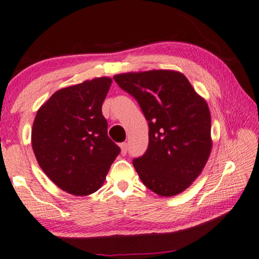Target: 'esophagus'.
Here are the masks:
<instances>
[{
	"mask_svg": "<svg viewBox=\"0 0 259 259\" xmlns=\"http://www.w3.org/2000/svg\"><path fill=\"white\" fill-rule=\"evenodd\" d=\"M120 147H121L122 154H123V155L126 154V152H128V144H126V143H121Z\"/></svg>",
	"mask_w": 259,
	"mask_h": 259,
	"instance_id": "obj_1",
	"label": "esophagus"
}]
</instances>
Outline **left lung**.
<instances>
[{
  "instance_id": "left-lung-1",
  "label": "left lung",
  "mask_w": 259,
  "mask_h": 259,
  "mask_svg": "<svg viewBox=\"0 0 259 259\" xmlns=\"http://www.w3.org/2000/svg\"><path fill=\"white\" fill-rule=\"evenodd\" d=\"M149 121V146L134 167L159 196L186 190L202 173L212 149L211 115L183 73L151 70L115 75Z\"/></svg>"
}]
</instances>
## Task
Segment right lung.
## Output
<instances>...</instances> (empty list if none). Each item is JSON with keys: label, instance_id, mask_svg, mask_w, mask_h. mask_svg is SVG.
Returning <instances> with one entry per match:
<instances>
[{"label": "right lung", "instance_id": "add662e5", "mask_svg": "<svg viewBox=\"0 0 259 259\" xmlns=\"http://www.w3.org/2000/svg\"><path fill=\"white\" fill-rule=\"evenodd\" d=\"M110 84L109 77H100L61 89L35 115L32 149L39 166L71 195L96 192L121 152L101 112Z\"/></svg>", "mask_w": 259, "mask_h": 259}]
</instances>
